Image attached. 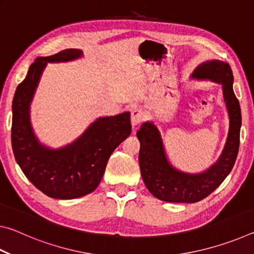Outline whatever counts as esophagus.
<instances>
[{
  "mask_svg": "<svg viewBox=\"0 0 254 254\" xmlns=\"http://www.w3.org/2000/svg\"><path fill=\"white\" fill-rule=\"evenodd\" d=\"M143 118H144V114H143L142 111L139 110V109L132 110V112H131V124H132V127L139 126V124L143 121Z\"/></svg>",
  "mask_w": 254,
  "mask_h": 254,
  "instance_id": "obj_1",
  "label": "esophagus"
}]
</instances>
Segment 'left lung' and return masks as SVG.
<instances>
[{"label": "left lung", "instance_id": "obj_1", "mask_svg": "<svg viewBox=\"0 0 254 254\" xmlns=\"http://www.w3.org/2000/svg\"><path fill=\"white\" fill-rule=\"evenodd\" d=\"M194 77L221 83L229 111V135L222 156L214 166L199 175L180 173L167 161L160 135L152 123H143L136 132L140 141V170L145 186L154 197L169 203H196L212 194L231 173L239 152L242 117L232 86L233 72L230 65L220 60L204 63L196 68Z\"/></svg>", "mask_w": 254, "mask_h": 254}]
</instances>
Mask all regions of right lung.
<instances>
[{"instance_id": "add662e5", "label": "right lung", "mask_w": 254, "mask_h": 254, "mask_svg": "<svg viewBox=\"0 0 254 254\" xmlns=\"http://www.w3.org/2000/svg\"><path fill=\"white\" fill-rule=\"evenodd\" d=\"M81 56L66 49L37 58L20 83L12 103L11 141L15 160L27 178L47 196L72 199L89 194L101 183L111 154L130 135V113L101 118L74 143L60 150L39 144L29 121V105L47 63L68 62Z\"/></svg>"}]
</instances>
